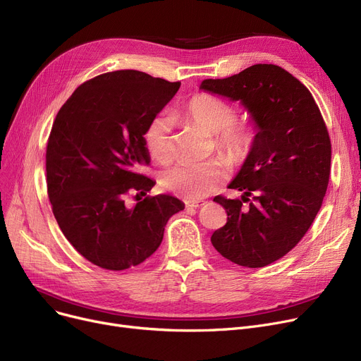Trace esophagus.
Here are the masks:
<instances>
[{
	"mask_svg": "<svg viewBox=\"0 0 361 361\" xmlns=\"http://www.w3.org/2000/svg\"><path fill=\"white\" fill-rule=\"evenodd\" d=\"M204 203V200H185V207H195V209H197V207H202Z\"/></svg>",
	"mask_w": 361,
	"mask_h": 361,
	"instance_id": "1",
	"label": "esophagus"
}]
</instances>
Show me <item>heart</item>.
<instances>
[{"mask_svg":"<svg viewBox=\"0 0 361 361\" xmlns=\"http://www.w3.org/2000/svg\"><path fill=\"white\" fill-rule=\"evenodd\" d=\"M184 117L215 136V147L233 165L247 162L257 149L260 131L255 123H237V109L216 97L197 93L187 102ZM171 117L164 112L157 114L146 124L143 143L147 154L158 162H166L174 154L171 140ZM226 173L222 158H214L199 164H176L161 174V184L166 190L187 199L203 196L216 187Z\"/></svg>","mask_w":361,"mask_h":361,"instance_id":"obj_1","label":"heart"}]
</instances>
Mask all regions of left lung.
<instances>
[{
  "label": "left lung",
  "instance_id": "1",
  "mask_svg": "<svg viewBox=\"0 0 361 361\" xmlns=\"http://www.w3.org/2000/svg\"><path fill=\"white\" fill-rule=\"evenodd\" d=\"M200 89L240 101L259 127L256 152L228 185L241 199L214 197L228 218L211 241L233 263L263 268L295 247L324 202L331 174L326 124L309 89L279 66L255 64L231 78L206 79Z\"/></svg>",
  "mask_w": 361,
  "mask_h": 361
}]
</instances>
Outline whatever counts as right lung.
<instances>
[{"label":"right lung","mask_w":361,"mask_h":361,"mask_svg":"<svg viewBox=\"0 0 361 361\" xmlns=\"http://www.w3.org/2000/svg\"><path fill=\"white\" fill-rule=\"evenodd\" d=\"M178 89L180 82L143 71H109L82 83L54 120L47 145L52 212L73 247L99 268L137 267L184 209L177 197L147 196L155 181L139 173L150 161L145 127ZM130 194L140 200L135 207L125 204Z\"/></svg>","instance_id":"1"}]
</instances>
